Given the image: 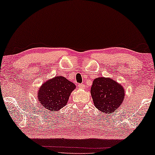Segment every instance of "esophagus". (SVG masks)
Instances as JSON below:
<instances>
[{
	"label": "esophagus",
	"instance_id": "34e87169",
	"mask_svg": "<svg viewBox=\"0 0 155 155\" xmlns=\"http://www.w3.org/2000/svg\"><path fill=\"white\" fill-rule=\"evenodd\" d=\"M78 87L80 89H84V85L83 84H78Z\"/></svg>",
	"mask_w": 155,
	"mask_h": 155
}]
</instances>
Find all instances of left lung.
<instances>
[{
    "mask_svg": "<svg viewBox=\"0 0 155 155\" xmlns=\"http://www.w3.org/2000/svg\"><path fill=\"white\" fill-rule=\"evenodd\" d=\"M91 95L97 109L104 114H111L120 107L124 99L122 85L111 78H97L93 81Z\"/></svg>",
    "mask_w": 155,
    "mask_h": 155,
    "instance_id": "obj_1",
    "label": "left lung"
}]
</instances>
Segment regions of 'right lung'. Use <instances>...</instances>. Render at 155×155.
I'll use <instances>...</instances> for the list:
<instances>
[{
	"label": "right lung",
	"instance_id": "1",
	"mask_svg": "<svg viewBox=\"0 0 155 155\" xmlns=\"http://www.w3.org/2000/svg\"><path fill=\"white\" fill-rule=\"evenodd\" d=\"M75 84L63 76H56L47 80L38 91V100L46 111L54 112L64 107Z\"/></svg>",
	"mask_w": 155,
	"mask_h": 155
}]
</instances>
